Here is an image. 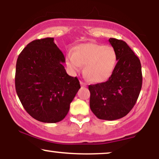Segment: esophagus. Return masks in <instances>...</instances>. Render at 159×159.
<instances>
[{
  "instance_id": "obj_1",
  "label": "esophagus",
  "mask_w": 159,
  "mask_h": 159,
  "mask_svg": "<svg viewBox=\"0 0 159 159\" xmlns=\"http://www.w3.org/2000/svg\"><path fill=\"white\" fill-rule=\"evenodd\" d=\"M80 84H81V85L82 86V87H87V84L84 83V82L80 81Z\"/></svg>"
}]
</instances>
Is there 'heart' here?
I'll list each match as a JSON object with an SVG mask.
<instances>
[{"label":"heart","instance_id":"obj_1","mask_svg":"<svg viewBox=\"0 0 159 159\" xmlns=\"http://www.w3.org/2000/svg\"><path fill=\"white\" fill-rule=\"evenodd\" d=\"M117 63V54L110 45L93 43L80 44L75 47L73 53H67L66 64L72 72L84 66V75L94 83L106 81L114 72Z\"/></svg>","mask_w":159,"mask_h":159}]
</instances>
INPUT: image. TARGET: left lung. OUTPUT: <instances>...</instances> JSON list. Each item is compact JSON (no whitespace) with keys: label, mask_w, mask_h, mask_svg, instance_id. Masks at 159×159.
Returning <instances> with one entry per match:
<instances>
[{"label":"left lung","mask_w":159,"mask_h":159,"mask_svg":"<svg viewBox=\"0 0 159 159\" xmlns=\"http://www.w3.org/2000/svg\"><path fill=\"white\" fill-rule=\"evenodd\" d=\"M117 54V63L106 82L89 85L90 107L100 120L123 117L135 105L142 87L141 64L130 47L123 40L110 38Z\"/></svg>","instance_id":"obj_1"}]
</instances>
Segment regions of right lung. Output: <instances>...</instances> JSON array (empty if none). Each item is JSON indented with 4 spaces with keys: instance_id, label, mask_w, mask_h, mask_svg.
I'll return each mask as SVG.
<instances>
[{
    "instance_id": "1",
    "label": "right lung",
    "mask_w": 159,
    "mask_h": 159,
    "mask_svg": "<svg viewBox=\"0 0 159 159\" xmlns=\"http://www.w3.org/2000/svg\"><path fill=\"white\" fill-rule=\"evenodd\" d=\"M65 62L50 37L34 40L19 55L16 93L25 111L38 121L54 123L64 119L81 88L77 77L66 73Z\"/></svg>"
}]
</instances>
